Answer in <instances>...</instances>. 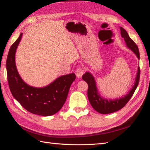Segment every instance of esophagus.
Segmentation results:
<instances>
[{
	"mask_svg": "<svg viewBox=\"0 0 150 150\" xmlns=\"http://www.w3.org/2000/svg\"><path fill=\"white\" fill-rule=\"evenodd\" d=\"M83 73H84V69H83L82 68H79L76 69V71H75L76 76H77L78 78L82 77V76L83 74Z\"/></svg>",
	"mask_w": 150,
	"mask_h": 150,
	"instance_id": "obj_1",
	"label": "esophagus"
}]
</instances>
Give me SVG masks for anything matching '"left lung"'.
Here are the masks:
<instances>
[{"instance_id":"obj_1","label":"left lung","mask_w":150,"mask_h":150,"mask_svg":"<svg viewBox=\"0 0 150 150\" xmlns=\"http://www.w3.org/2000/svg\"><path fill=\"white\" fill-rule=\"evenodd\" d=\"M120 30L121 37L124 39L127 47L134 52L139 59H140L139 48L137 45L128 36L127 32L123 27H120ZM139 78H140V68H139V66L136 77L135 79L134 84L132 86V89L130 90L128 93H127L123 97H121V98L114 100L109 99L108 100L107 99L101 96L99 94L98 90L96 87L95 77L91 73L86 72L85 73V74L82 75V79L88 84V97L90 103H91L93 109L96 111L103 114L112 113L122 109L129 101L134 93L139 84Z\"/></svg>"}]
</instances>
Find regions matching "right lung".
I'll return each instance as SVG.
<instances>
[{"instance_id":"add662e5","label":"right lung","mask_w":150,"mask_h":150,"mask_svg":"<svg viewBox=\"0 0 150 150\" xmlns=\"http://www.w3.org/2000/svg\"><path fill=\"white\" fill-rule=\"evenodd\" d=\"M22 34L11 45L7 57L6 69L10 91L14 98L29 112L43 116H52L63 106L76 75L74 73L62 75L43 88L28 85L20 77L15 64L16 50Z\"/></svg>"}]
</instances>
